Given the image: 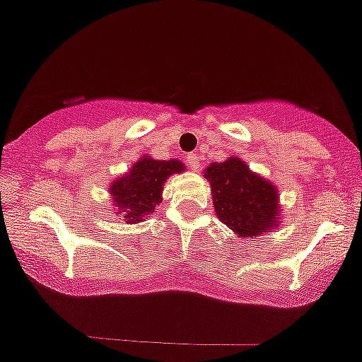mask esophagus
Listing matches in <instances>:
<instances>
[{
    "mask_svg": "<svg viewBox=\"0 0 362 362\" xmlns=\"http://www.w3.org/2000/svg\"><path fill=\"white\" fill-rule=\"evenodd\" d=\"M186 163H188V167L192 170H199V167H200L199 155H195V153H189V155H186Z\"/></svg>",
    "mask_w": 362,
    "mask_h": 362,
    "instance_id": "obj_1",
    "label": "esophagus"
}]
</instances>
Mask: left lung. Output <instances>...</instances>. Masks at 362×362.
I'll list each match as a JSON object with an SVG mask.
<instances>
[{
    "label": "left lung",
    "instance_id": "obj_1",
    "mask_svg": "<svg viewBox=\"0 0 362 362\" xmlns=\"http://www.w3.org/2000/svg\"><path fill=\"white\" fill-rule=\"evenodd\" d=\"M218 218L243 238H259L278 225L274 185L250 173L245 162L228 158L206 169Z\"/></svg>",
    "mask_w": 362,
    "mask_h": 362
}]
</instances>
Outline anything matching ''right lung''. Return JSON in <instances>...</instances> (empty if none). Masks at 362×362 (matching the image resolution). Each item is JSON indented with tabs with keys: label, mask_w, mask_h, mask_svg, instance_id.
Masks as SVG:
<instances>
[{
	"label": "right lung",
	"mask_w": 362,
	"mask_h": 362,
	"mask_svg": "<svg viewBox=\"0 0 362 362\" xmlns=\"http://www.w3.org/2000/svg\"><path fill=\"white\" fill-rule=\"evenodd\" d=\"M181 170L185 165L177 160H139L130 173L110 186L116 213L127 218V223H139L148 218L162 202L163 182Z\"/></svg>",
	"instance_id": "right-lung-1"
}]
</instances>
